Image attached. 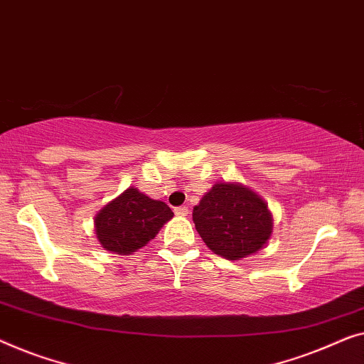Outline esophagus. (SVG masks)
Wrapping results in <instances>:
<instances>
[{"label":"esophagus","mask_w":364,"mask_h":364,"mask_svg":"<svg viewBox=\"0 0 364 364\" xmlns=\"http://www.w3.org/2000/svg\"><path fill=\"white\" fill-rule=\"evenodd\" d=\"M188 213H189L188 206H178V208H175L176 216H188Z\"/></svg>","instance_id":"obj_1"}]
</instances>
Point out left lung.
Returning a JSON list of instances; mask_svg holds the SVG:
<instances>
[{
	"instance_id": "obj_1",
	"label": "left lung",
	"mask_w": 364,
	"mask_h": 364,
	"mask_svg": "<svg viewBox=\"0 0 364 364\" xmlns=\"http://www.w3.org/2000/svg\"><path fill=\"white\" fill-rule=\"evenodd\" d=\"M193 221L208 247L229 260L255 254L272 234L267 204L232 183L214 184L194 206Z\"/></svg>"
}]
</instances>
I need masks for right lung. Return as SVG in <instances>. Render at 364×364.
Masks as SVG:
<instances>
[{
    "label": "right lung",
    "instance_id": "1",
    "mask_svg": "<svg viewBox=\"0 0 364 364\" xmlns=\"http://www.w3.org/2000/svg\"><path fill=\"white\" fill-rule=\"evenodd\" d=\"M171 218L168 204L129 188L95 216L97 239L107 250L132 254L150 242Z\"/></svg>",
    "mask_w": 364,
    "mask_h": 364
}]
</instances>
